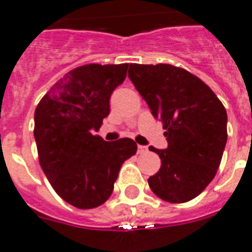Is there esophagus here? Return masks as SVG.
<instances>
[{"label":"esophagus","instance_id":"34e87169","mask_svg":"<svg viewBox=\"0 0 252 252\" xmlns=\"http://www.w3.org/2000/svg\"><path fill=\"white\" fill-rule=\"evenodd\" d=\"M148 148L146 146H138V154H146Z\"/></svg>","mask_w":252,"mask_h":252}]
</instances>
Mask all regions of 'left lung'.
Here are the masks:
<instances>
[{"instance_id":"obj_1","label":"left lung","mask_w":252,"mask_h":252,"mask_svg":"<svg viewBox=\"0 0 252 252\" xmlns=\"http://www.w3.org/2000/svg\"><path fill=\"white\" fill-rule=\"evenodd\" d=\"M128 78L162 122L166 150L151 146L161 168L151 190L169 203L196 198L215 178L228 139L222 102L198 76L176 66L130 63Z\"/></svg>"}]
</instances>
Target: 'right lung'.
I'll return each instance as SVG.
<instances>
[{"instance_id": "1", "label": "right lung", "mask_w": 252, "mask_h": 252, "mask_svg": "<svg viewBox=\"0 0 252 252\" xmlns=\"http://www.w3.org/2000/svg\"><path fill=\"white\" fill-rule=\"evenodd\" d=\"M128 63L79 66L46 92L35 110L39 161L54 191L80 209L105 203L125 160L136 154L130 138L105 142L94 135L108 117L110 94Z\"/></svg>"}]
</instances>
